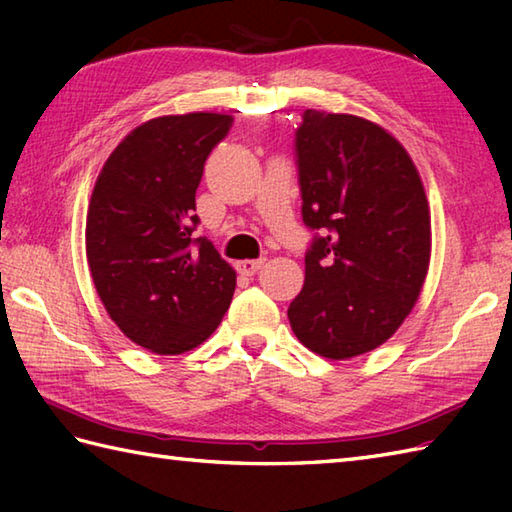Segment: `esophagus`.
I'll return each instance as SVG.
<instances>
[{
	"instance_id": "obj_1",
	"label": "esophagus",
	"mask_w": 512,
	"mask_h": 512,
	"mask_svg": "<svg viewBox=\"0 0 512 512\" xmlns=\"http://www.w3.org/2000/svg\"><path fill=\"white\" fill-rule=\"evenodd\" d=\"M264 262H266V259H244V262L237 264V270L242 275H255L257 270L264 266Z\"/></svg>"
}]
</instances>
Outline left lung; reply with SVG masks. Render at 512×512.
Instances as JSON below:
<instances>
[{"mask_svg":"<svg viewBox=\"0 0 512 512\" xmlns=\"http://www.w3.org/2000/svg\"><path fill=\"white\" fill-rule=\"evenodd\" d=\"M303 222L323 237L288 319L310 352L347 361L383 345L416 306L431 211L407 149L363 116L306 110L297 132Z\"/></svg>","mask_w":512,"mask_h":512,"instance_id":"obj_1","label":"left lung"}]
</instances>
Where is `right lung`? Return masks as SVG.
Instances as JSON below:
<instances>
[{
	"mask_svg": "<svg viewBox=\"0 0 512 512\" xmlns=\"http://www.w3.org/2000/svg\"><path fill=\"white\" fill-rule=\"evenodd\" d=\"M231 123L217 112L151 118L94 184L85 222L94 288L118 330L160 356L202 345L231 306L235 270L209 239L191 237L204 162Z\"/></svg>",
	"mask_w": 512,
	"mask_h": 512,
	"instance_id": "right-lung-1",
	"label": "right lung"
}]
</instances>
